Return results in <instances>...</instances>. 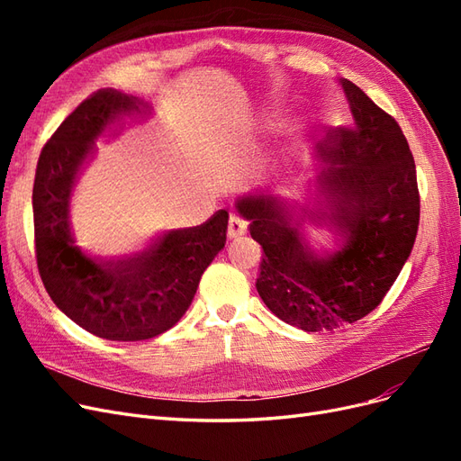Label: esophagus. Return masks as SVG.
<instances>
[{"mask_svg":"<svg viewBox=\"0 0 461 461\" xmlns=\"http://www.w3.org/2000/svg\"><path fill=\"white\" fill-rule=\"evenodd\" d=\"M248 229V222L239 215V213H230V219H229V236L230 239H236V236H242Z\"/></svg>","mask_w":461,"mask_h":461,"instance_id":"1","label":"esophagus"}]
</instances>
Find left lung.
<instances>
[{
	"mask_svg": "<svg viewBox=\"0 0 461 461\" xmlns=\"http://www.w3.org/2000/svg\"><path fill=\"white\" fill-rule=\"evenodd\" d=\"M340 85L354 121L317 144L327 212H310L317 225L340 236L339 248L315 244L269 192L236 203L265 254L256 281L261 300L285 323L308 332L371 313L410 258L420 227L415 161L400 124L354 82Z\"/></svg>",
	"mask_w": 461,
	"mask_h": 461,
	"instance_id": "left-lung-1",
	"label": "left lung"
}]
</instances>
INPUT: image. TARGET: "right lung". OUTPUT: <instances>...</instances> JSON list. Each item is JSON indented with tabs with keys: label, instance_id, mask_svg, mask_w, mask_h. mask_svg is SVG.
I'll return each mask as SVG.
<instances>
[{
	"label": "right lung",
	"instance_id": "obj_1",
	"mask_svg": "<svg viewBox=\"0 0 461 461\" xmlns=\"http://www.w3.org/2000/svg\"><path fill=\"white\" fill-rule=\"evenodd\" d=\"M146 111L144 100L113 88L88 95L41 149L32 190L36 261L50 298L78 327L119 342L148 340L176 325L227 242V209L200 227L167 230L124 259L90 256L75 242L68 203L94 140L122 115Z\"/></svg>",
	"mask_w": 461,
	"mask_h": 461
}]
</instances>
